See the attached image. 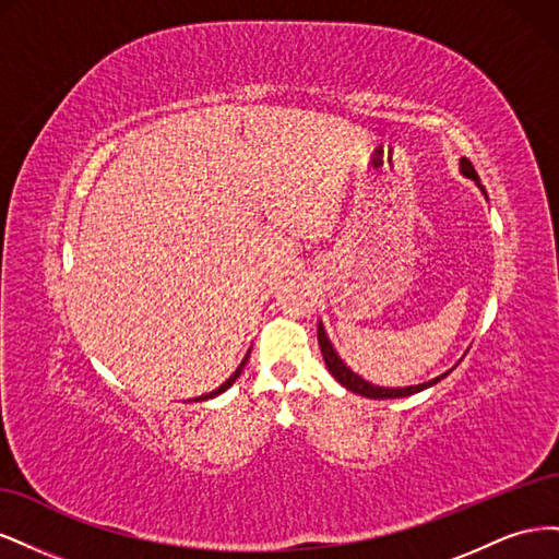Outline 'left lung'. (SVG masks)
I'll list each match as a JSON object with an SVG mask.
<instances>
[{
  "label": "left lung",
  "instance_id": "left-lung-1",
  "mask_svg": "<svg viewBox=\"0 0 559 559\" xmlns=\"http://www.w3.org/2000/svg\"><path fill=\"white\" fill-rule=\"evenodd\" d=\"M460 173H462L466 179L476 181V186L483 191V195L487 198V191L483 189L480 177H478L476 170H473L471 160L460 158ZM317 341H319L321 354H324V361H326V368L331 370V376H333L337 382H341L345 389H349V392L359 394V396H366V399H378V401H380V399H403V396H413V394L421 392V389H429V386H433L436 382H441L443 378H448V376L452 373V370H454V366H452L450 370H445V373H441V376H436L433 380L419 382V384H411V386H378V384H373V382L364 380L359 373H354V370L341 359V354H337V349L333 347L331 337H329V333H326V329H324V324H321V321H319V329H317Z\"/></svg>",
  "mask_w": 559,
  "mask_h": 559
}]
</instances>
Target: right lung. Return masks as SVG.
<instances>
[{
  "mask_svg": "<svg viewBox=\"0 0 559 559\" xmlns=\"http://www.w3.org/2000/svg\"><path fill=\"white\" fill-rule=\"evenodd\" d=\"M249 352H251V349H247V354H245V359L240 361V366H238V368H235V373H233V376H230V378H228V380H226L224 384H218V386L214 389V392H210V394H202V396H195V399H191V401H207V399H214V396H218V394H224V392H226V389H228V386H230V384H233L235 380H238V378H240V373H242V368H245V366H247V361H249ZM191 401H189V403H191Z\"/></svg>",
  "mask_w": 559,
  "mask_h": 559,
  "instance_id": "1",
  "label": "right lung"
}]
</instances>
